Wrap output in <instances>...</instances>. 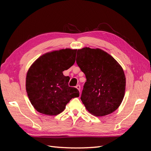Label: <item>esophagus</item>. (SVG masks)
Listing matches in <instances>:
<instances>
[{"mask_svg":"<svg viewBox=\"0 0 151 151\" xmlns=\"http://www.w3.org/2000/svg\"><path fill=\"white\" fill-rule=\"evenodd\" d=\"M76 88H77V89H78V90H79L80 91H81V86H80L79 84H78V85H76Z\"/></svg>","mask_w":151,"mask_h":151,"instance_id":"1","label":"esophagus"}]
</instances>
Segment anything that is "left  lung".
I'll list each match as a JSON object with an SVG mask.
<instances>
[{
    "label": "left lung",
    "instance_id": "obj_1",
    "mask_svg": "<svg viewBox=\"0 0 151 151\" xmlns=\"http://www.w3.org/2000/svg\"><path fill=\"white\" fill-rule=\"evenodd\" d=\"M76 61L86 75L81 99L87 110L97 117L116 110L123 101L126 86L119 64L102 50L89 47L78 50Z\"/></svg>",
    "mask_w": 151,
    "mask_h": 151
}]
</instances>
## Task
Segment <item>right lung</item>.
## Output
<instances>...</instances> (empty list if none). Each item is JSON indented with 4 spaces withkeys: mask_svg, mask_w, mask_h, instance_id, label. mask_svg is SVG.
Listing matches in <instances>:
<instances>
[{
    "mask_svg": "<svg viewBox=\"0 0 151 151\" xmlns=\"http://www.w3.org/2000/svg\"><path fill=\"white\" fill-rule=\"evenodd\" d=\"M77 50L62 49L40 57L27 73L26 89L31 104L40 113L56 115L73 98L79 97L76 88L69 87V76L63 75L75 62Z\"/></svg>",
    "mask_w": 151,
    "mask_h": 151,
    "instance_id": "right-lung-1",
    "label": "right lung"
}]
</instances>
